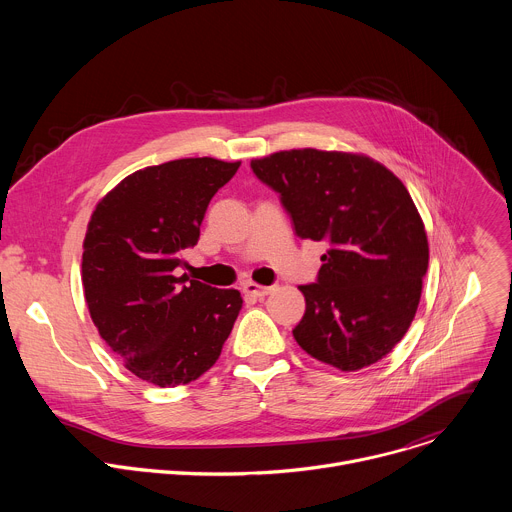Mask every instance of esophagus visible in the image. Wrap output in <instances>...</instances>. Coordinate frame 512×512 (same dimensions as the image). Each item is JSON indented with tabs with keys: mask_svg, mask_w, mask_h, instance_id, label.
<instances>
[{
	"mask_svg": "<svg viewBox=\"0 0 512 512\" xmlns=\"http://www.w3.org/2000/svg\"><path fill=\"white\" fill-rule=\"evenodd\" d=\"M275 287L273 285H257V283H253V281H249V283H245L243 285V291L247 296H253V298H265L267 294H271Z\"/></svg>",
	"mask_w": 512,
	"mask_h": 512,
	"instance_id": "obj_1",
	"label": "esophagus"
}]
</instances>
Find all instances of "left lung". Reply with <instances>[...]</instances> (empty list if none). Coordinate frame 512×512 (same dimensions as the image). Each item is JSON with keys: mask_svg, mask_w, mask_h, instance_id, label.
Instances as JSON below:
<instances>
[{"mask_svg": "<svg viewBox=\"0 0 512 512\" xmlns=\"http://www.w3.org/2000/svg\"><path fill=\"white\" fill-rule=\"evenodd\" d=\"M251 170L279 194L298 237L328 243L316 283L300 285L296 342L340 371L387 356L415 318L429 261L403 182L367 156L312 148L253 160Z\"/></svg>", "mask_w": 512, "mask_h": 512, "instance_id": "1", "label": "left lung"}]
</instances>
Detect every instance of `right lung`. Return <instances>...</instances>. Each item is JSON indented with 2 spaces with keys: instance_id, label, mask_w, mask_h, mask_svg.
I'll return each mask as SVG.
<instances>
[{
  "instance_id": "1",
  "label": "right lung",
  "mask_w": 512,
  "mask_h": 512,
  "mask_svg": "<svg viewBox=\"0 0 512 512\" xmlns=\"http://www.w3.org/2000/svg\"><path fill=\"white\" fill-rule=\"evenodd\" d=\"M241 162L184 158L121 180L95 208L83 289L91 318L125 367L158 387L188 385L221 356L243 308L237 289L176 275L200 239L208 202Z\"/></svg>"
}]
</instances>
